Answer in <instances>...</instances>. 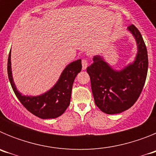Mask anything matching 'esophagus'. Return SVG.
Returning a JSON list of instances; mask_svg holds the SVG:
<instances>
[{
    "label": "esophagus",
    "mask_w": 156,
    "mask_h": 156,
    "mask_svg": "<svg viewBox=\"0 0 156 156\" xmlns=\"http://www.w3.org/2000/svg\"><path fill=\"white\" fill-rule=\"evenodd\" d=\"M88 66V62L86 59H83L82 60V69H86Z\"/></svg>",
    "instance_id": "obj_1"
}]
</instances>
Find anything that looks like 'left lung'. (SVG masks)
I'll return each instance as SVG.
<instances>
[{
  "instance_id": "8db88e82",
  "label": "left lung",
  "mask_w": 156,
  "mask_h": 156,
  "mask_svg": "<svg viewBox=\"0 0 156 156\" xmlns=\"http://www.w3.org/2000/svg\"><path fill=\"white\" fill-rule=\"evenodd\" d=\"M128 30L134 37L138 49L133 63L115 71L101 56H94V62L87 68L95 104L106 114L120 113L133 106L147 77L148 52L142 36L133 24Z\"/></svg>"
}]
</instances>
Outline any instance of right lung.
<instances>
[{
    "mask_svg": "<svg viewBox=\"0 0 156 156\" xmlns=\"http://www.w3.org/2000/svg\"><path fill=\"white\" fill-rule=\"evenodd\" d=\"M82 69L81 60L73 62L63 70L56 84L46 93L32 97L25 96L16 89L12 78L11 51L8 59V75L12 87L20 102L32 114L41 119H55L65 112L70 104L74 80Z\"/></svg>",
    "mask_w": 156,
    "mask_h": 156,
    "instance_id": "add662e5",
    "label": "right lung"
}]
</instances>
